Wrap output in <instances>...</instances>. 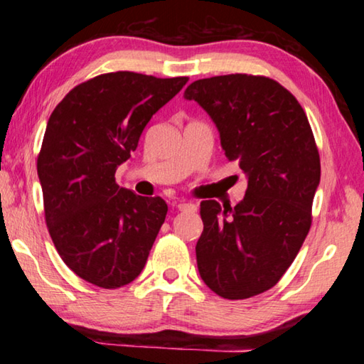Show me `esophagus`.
<instances>
[{"label": "esophagus", "instance_id": "1", "mask_svg": "<svg viewBox=\"0 0 364 364\" xmlns=\"http://www.w3.org/2000/svg\"><path fill=\"white\" fill-rule=\"evenodd\" d=\"M178 210H181V212H196L197 210V205L194 204V202H180V204H178Z\"/></svg>", "mask_w": 364, "mask_h": 364}]
</instances>
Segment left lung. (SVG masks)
I'll list each match as a JSON object with an SVG mask.
<instances>
[{"label":"left lung","mask_w":364,"mask_h":364,"mask_svg":"<svg viewBox=\"0 0 364 364\" xmlns=\"http://www.w3.org/2000/svg\"><path fill=\"white\" fill-rule=\"evenodd\" d=\"M184 100L210 115L225 156L247 176L234 208L200 202L199 274L220 297H254L282 278L310 231L321 176L315 136L299 101L268 77L202 78L188 86Z\"/></svg>","instance_id":"1"}]
</instances>
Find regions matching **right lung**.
Instances as JSON below:
<instances>
[{"mask_svg": "<svg viewBox=\"0 0 364 364\" xmlns=\"http://www.w3.org/2000/svg\"><path fill=\"white\" fill-rule=\"evenodd\" d=\"M186 82L104 73L75 86L49 117L36 164L46 225L64 263L91 284L122 287L144 268L168 207L120 188L115 171Z\"/></svg>", "mask_w": 364, "mask_h": 364, "instance_id": "1", "label": "right lung"}]
</instances>
